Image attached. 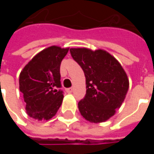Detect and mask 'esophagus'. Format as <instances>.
Wrapping results in <instances>:
<instances>
[{
	"instance_id": "1",
	"label": "esophagus",
	"mask_w": 154,
	"mask_h": 154,
	"mask_svg": "<svg viewBox=\"0 0 154 154\" xmlns=\"http://www.w3.org/2000/svg\"><path fill=\"white\" fill-rule=\"evenodd\" d=\"M67 91L68 93H72L73 91V87H70V88H67Z\"/></svg>"
}]
</instances>
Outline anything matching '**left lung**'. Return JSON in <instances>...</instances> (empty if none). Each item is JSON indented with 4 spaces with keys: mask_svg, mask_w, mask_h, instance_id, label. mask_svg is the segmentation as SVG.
<instances>
[{
    "mask_svg": "<svg viewBox=\"0 0 154 154\" xmlns=\"http://www.w3.org/2000/svg\"><path fill=\"white\" fill-rule=\"evenodd\" d=\"M85 74L87 93L78 109L91 123L105 122L116 114L129 89L127 74L116 58L103 49L70 48Z\"/></svg>",
    "mask_w": 154,
    "mask_h": 154,
    "instance_id": "1",
    "label": "left lung"
}]
</instances>
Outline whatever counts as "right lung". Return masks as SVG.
<instances>
[{"label":"right lung","instance_id":"1","mask_svg":"<svg viewBox=\"0 0 154 154\" xmlns=\"http://www.w3.org/2000/svg\"><path fill=\"white\" fill-rule=\"evenodd\" d=\"M68 48L50 46L39 52L26 64L20 74V91L24 95L25 110L38 120H48L62 105L61 62Z\"/></svg>","mask_w":154,"mask_h":154}]
</instances>
